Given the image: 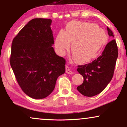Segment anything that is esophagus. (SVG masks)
Masks as SVG:
<instances>
[{
	"mask_svg": "<svg viewBox=\"0 0 127 127\" xmlns=\"http://www.w3.org/2000/svg\"><path fill=\"white\" fill-rule=\"evenodd\" d=\"M65 72H66L67 73H68V74H73V73L72 72V70H70V68L68 67L67 65H66V66H65Z\"/></svg>",
	"mask_w": 127,
	"mask_h": 127,
	"instance_id": "1",
	"label": "esophagus"
}]
</instances>
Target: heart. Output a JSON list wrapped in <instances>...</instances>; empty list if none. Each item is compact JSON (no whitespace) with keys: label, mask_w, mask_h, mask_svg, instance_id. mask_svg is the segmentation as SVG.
Masks as SVG:
<instances>
[{"label":"heart","mask_w":127,"mask_h":127,"mask_svg":"<svg viewBox=\"0 0 127 127\" xmlns=\"http://www.w3.org/2000/svg\"><path fill=\"white\" fill-rule=\"evenodd\" d=\"M72 43V52L76 62L85 63L98 56L107 42V36L103 29L90 23L71 22L66 30L60 31L55 45L60 54H64Z\"/></svg>","instance_id":"b5f03b06"}]
</instances>
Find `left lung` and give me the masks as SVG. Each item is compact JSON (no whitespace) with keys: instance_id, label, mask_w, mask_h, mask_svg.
Segmentation results:
<instances>
[{"instance_id":"8db88e82","label":"left lung","mask_w":127,"mask_h":127,"mask_svg":"<svg viewBox=\"0 0 127 127\" xmlns=\"http://www.w3.org/2000/svg\"><path fill=\"white\" fill-rule=\"evenodd\" d=\"M107 29L109 36L114 37L112 30ZM118 56L117 44L112 39L97 59L87 64L78 65L77 71L84 77V82L77 87L78 91L86 97H93L103 91L113 78Z\"/></svg>"}]
</instances>
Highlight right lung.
<instances>
[{
	"label": "right lung",
	"instance_id": "add662e5",
	"mask_svg": "<svg viewBox=\"0 0 127 127\" xmlns=\"http://www.w3.org/2000/svg\"><path fill=\"white\" fill-rule=\"evenodd\" d=\"M51 23V19H33L12 40L11 66L22 90L33 98L48 96L65 70V59L52 47Z\"/></svg>",
	"mask_w": 127,
	"mask_h": 127
}]
</instances>
